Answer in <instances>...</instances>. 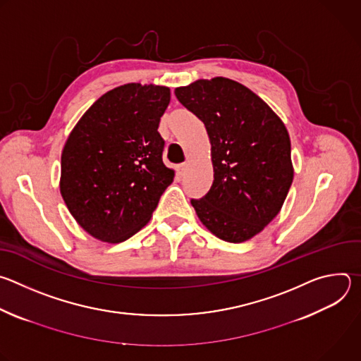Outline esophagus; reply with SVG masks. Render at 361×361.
<instances>
[{"mask_svg": "<svg viewBox=\"0 0 361 361\" xmlns=\"http://www.w3.org/2000/svg\"><path fill=\"white\" fill-rule=\"evenodd\" d=\"M185 171H187V164H185V163L177 166V173H178V176H184Z\"/></svg>", "mask_w": 361, "mask_h": 361, "instance_id": "esophagus-1", "label": "esophagus"}]
</instances>
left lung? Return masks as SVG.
Wrapping results in <instances>:
<instances>
[{"instance_id": "8db88e82", "label": "left lung", "mask_w": 361, "mask_h": 361, "mask_svg": "<svg viewBox=\"0 0 361 361\" xmlns=\"http://www.w3.org/2000/svg\"><path fill=\"white\" fill-rule=\"evenodd\" d=\"M174 92L204 123L212 142L213 185L191 200L200 221L228 243L252 238L280 213L293 183L284 123L259 95L230 78L197 80Z\"/></svg>"}]
</instances>
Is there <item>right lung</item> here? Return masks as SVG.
Instances as JSON below:
<instances>
[{"instance_id": "add662e5", "label": "right lung", "mask_w": 361, "mask_h": 361, "mask_svg": "<svg viewBox=\"0 0 361 361\" xmlns=\"http://www.w3.org/2000/svg\"><path fill=\"white\" fill-rule=\"evenodd\" d=\"M170 88L130 82L101 95L70 133L60 191L94 238L121 243L140 231L174 180L157 131Z\"/></svg>"}]
</instances>
